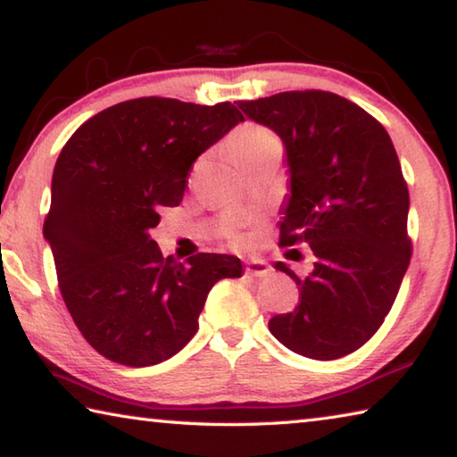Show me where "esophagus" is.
<instances>
[{
	"label": "esophagus",
	"instance_id": "esophagus-1",
	"mask_svg": "<svg viewBox=\"0 0 457 457\" xmlns=\"http://www.w3.org/2000/svg\"><path fill=\"white\" fill-rule=\"evenodd\" d=\"M245 272L252 274V276L264 278L268 274H272V266H270L268 262L262 260V258H252V260L245 262Z\"/></svg>",
	"mask_w": 457,
	"mask_h": 457
}]
</instances>
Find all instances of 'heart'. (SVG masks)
I'll list each match as a JSON object with an SVG mask.
<instances>
[{
	"instance_id": "1",
	"label": "heart",
	"mask_w": 457,
	"mask_h": 457,
	"mask_svg": "<svg viewBox=\"0 0 457 457\" xmlns=\"http://www.w3.org/2000/svg\"><path fill=\"white\" fill-rule=\"evenodd\" d=\"M229 151H231V159L237 163V161L258 157V154H268V153L280 154V141H278V137L266 127L244 125L231 135Z\"/></svg>"
}]
</instances>
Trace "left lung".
Returning a JSON list of instances; mask_svg holds the SVG:
<instances>
[{
	"mask_svg": "<svg viewBox=\"0 0 457 457\" xmlns=\"http://www.w3.org/2000/svg\"><path fill=\"white\" fill-rule=\"evenodd\" d=\"M237 106L284 143L290 193L280 245L308 244L314 253L306 272L274 264L296 282L300 298L268 322L270 332L308 359L351 354L389 314L411 258L409 191L391 137L361 106L324 90Z\"/></svg>",
	"mask_w": 457,
	"mask_h": 457,
	"instance_id": "obj_1",
	"label": "left lung"
}]
</instances>
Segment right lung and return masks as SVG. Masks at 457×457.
I'll use <instances>...</instances> for the list:
<instances>
[{"instance_id": "right-lung-1", "label": "right lung", "mask_w": 457, "mask_h": 457, "mask_svg": "<svg viewBox=\"0 0 457 457\" xmlns=\"http://www.w3.org/2000/svg\"><path fill=\"white\" fill-rule=\"evenodd\" d=\"M242 112L145 96L95 114L68 138L44 221L58 286L82 337L108 361L149 367L189 343L212 286L242 276L228 253L163 258L149 229L181 204L191 165Z\"/></svg>"}]
</instances>
